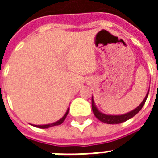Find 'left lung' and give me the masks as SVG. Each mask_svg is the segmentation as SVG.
<instances>
[{
    "instance_id": "1",
    "label": "left lung",
    "mask_w": 158,
    "mask_h": 158,
    "mask_svg": "<svg viewBox=\"0 0 158 158\" xmlns=\"http://www.w3.org/2000/svg\"><path fill=\"white\" fill-rule=\"evenodd\" d=\"M148 94H149V90H148V92L146 94V97L142 101V102L140 103L136 108L132 110L129 113H125V114H122V115H106V114L101 113L96 106V104L94 102V99H93L92 96V99H91L92 111L93 113H94V115L96 117V118L99 119L100 121L105 123H108V124H118V123H121L125 122L127 120H129V119H130L134 116H135L136 114L139 113V111L141 110V108L143 107V106H144V104L146 103V98L148 96Z\"/></svg>"
}]
</instances>
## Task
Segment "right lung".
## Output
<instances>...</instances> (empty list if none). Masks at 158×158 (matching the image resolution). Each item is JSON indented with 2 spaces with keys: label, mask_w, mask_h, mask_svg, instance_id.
Here are the masks:
<instances>
[{
  "label": "right lung",
  "mask_w": 158,
  "mask_h": 158,
  "mask_svg": "<svg viewBox=\"0 0 158 158\" xmlns=\"http://www.w3.org/2000/svg\"><path fill=\"white\" fill-rule=\"evenodd\" d=\"M69 112V107L67 110V112L64 114V116L62 117V118L59 119L58 121H56L55 123H50V124H45V125H33L35 126V127H37V128H40V129H47V128H50V127H52V126H56V125H60L61 123H63V121L65 120V118H67V115H68V113Z\"/></svg>",
  "instance_id": "1"
}]
</instances>
